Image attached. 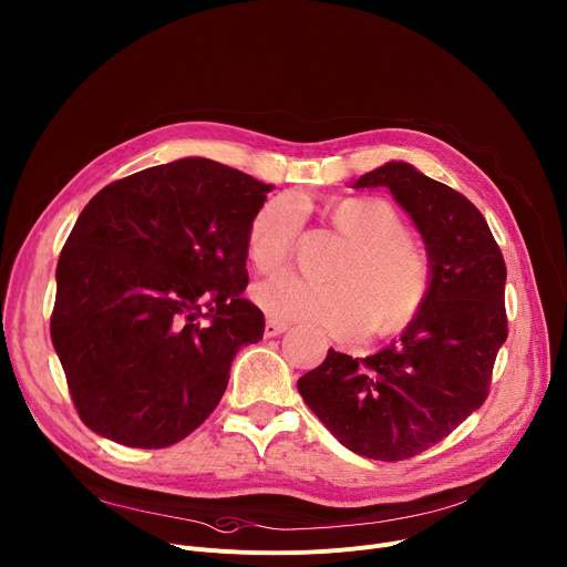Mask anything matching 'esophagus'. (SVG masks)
Here are the masks:
<instances>
[{
    "mask_svg": "<svg viewBox=\"0 0 567 567\" xmlns=\"http://www.w3.org/2000/svg\"><path fill=\"white\" fill-rule=\"evenodd\" d=\"M285 330H287V323H282V321H274V319H269V321L265 323V337H267V339L278 337V334H282Z\"/></svg>",
    "mask_w": 567,
    "mask_h": 567,
    "instance_id": "obj_1",
    "label": "esophagus"
}]
</instances>
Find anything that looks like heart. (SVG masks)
Listing matches in <instances>:
<instances>
[{"label":"heart","instance_id":"b5f03b06","mask_svg":"<svg viewBox=\"0 0 567 567\" xmlns=\"http://www.w3.org/2000/svg\"><path fill=\"white\" fill-rule=\"evenodd\" d=\"M334 228L348 237L332 278L312 282L291 274L252 289L255 302L276 319L307 321L337 337L362 334L373 317L378 328L398 330L423 310L432 287V265L423 244L402 228L398 210L384 198L339 200ZM302 224L296 196L269 198L248 224L246 252L260 274L282 269Z\"/></svg>","mask_w":567,"mask_h":567}]
</instances>
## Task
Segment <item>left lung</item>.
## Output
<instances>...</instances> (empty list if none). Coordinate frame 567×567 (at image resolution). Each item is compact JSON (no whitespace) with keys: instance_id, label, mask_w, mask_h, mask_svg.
<instances>
[{"instance_id":"1","label":"left lung","mask_w":567,"mask_h":567,"mask_svg":"<svg viewBox=\"0 0 567 567\" xmlns=\"http://www.w3.org/2000/svg\"><path fill=\"white\" fill-rule=\"evenodd\" d=\"M352 187H386L423 237L432 287L398 339L369 357L328 350L298 391L348 450L380 461L414 456L482 406L506 341V265L475 205L391 161Z\"/></svg>"}]
</instances>
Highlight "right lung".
<instances>
[{
	"label": "right lung",
	"instance_id": "obj_1",
	"mask_svg": "<svg viewBox=\"0 0 567 567\" xmlns=\"http://www.w3.org/2000/svg\"><path fill=\"white\" fill-rule=\"evenodd\" d=\"M271 189L183 158L85 205L56 267L51 343L92 432L156 450L213 414L237 350L265 334L241 289L248 224Z\"/></svg>",
	"mask_w": 567,
	"mask_h": 567
}]
</instances>
